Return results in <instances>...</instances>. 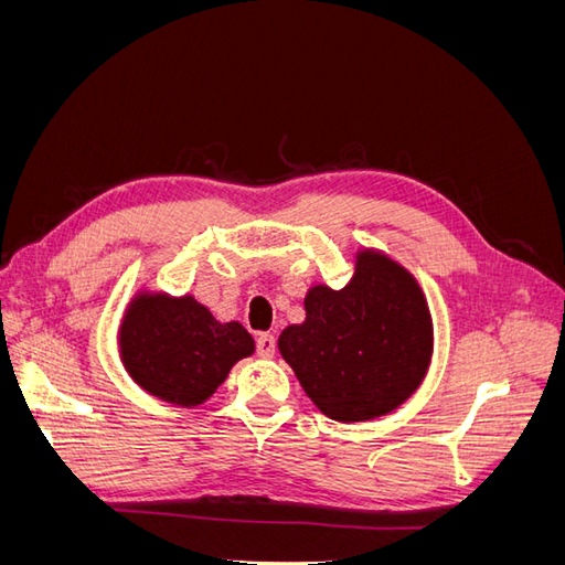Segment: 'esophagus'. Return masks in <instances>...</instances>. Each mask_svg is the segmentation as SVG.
<instances>
[{
	"label": "esophagus",
	"instance_id": "34e87169",
	"mask_svg": "<svg viewBox=\"0 0 565 565\" xmlns=\"http://www.w3.org/2000/svg\"><path fill=\"white\" fill-rule=\"evenodd\" d=\"M278 349V341L273 334H259L256 337V353L264 355V358H270L273 353H276Z\"/></svg>",
	"mask_w": 565,
	"mask_h": 565
}]
</instances>
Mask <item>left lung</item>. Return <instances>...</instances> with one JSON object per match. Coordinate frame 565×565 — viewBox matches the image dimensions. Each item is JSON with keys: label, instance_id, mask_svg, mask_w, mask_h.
<instances>
[{"label": "left lung", "instance_id": "obj_1", "mask_svg": "<svg viewBox=\"0 0 565 565\" xmlns=\"http://www.w3.org/2000/svg\"><path fill=\"white\" fill-rule=\"evenodd\" d=\"M278 349L322 415L363 422L396 409L422 384L434 349L431 313L405 268L361 252L344 289H311L306 320L289 324Z\"/></svg>", "mask_w": 565, "mask_h": 565}]
</instances>
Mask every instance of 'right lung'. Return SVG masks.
Here are the masks:
<instances>
[{
	"label": "right lung",
	"mask_w": 565,
	"mask_h": 565,
	"mask_svg": "<svg viewBox=\"0 0 565 565\" xmlns=\"http://www.w3.org/2000/svg\"><path fill=\"white\" fill-rule=\"evenodd\" d=\"M127 372L152 396L198 405L224 384L231 367L254 353L241 322H218L193 297L141 295L119 330Z\"/></svg>",
	"instance_id": "add662e5"
}]
</instances>
